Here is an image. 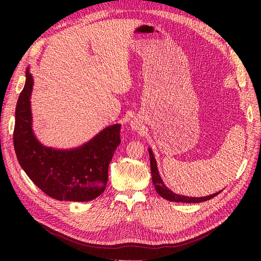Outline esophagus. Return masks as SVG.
I'll list each match as a JSON object with an SVG mask.
<instances>
[{
	"mask_svg": "<svg viewBox=\"0 0 261 261\" xmlns=\"http://www.w3.org/2000/svg\"><path fill=\"white\" fill-rule=\"evenodd\" d=\"M132 127H133V128H137V125H135V124H132Z\"/></svg>",
	"mask_w": 261,
	"mask_h": 261,
	"instance_id": "34e87169",
	"label": "esophagus"
}]
</instances>
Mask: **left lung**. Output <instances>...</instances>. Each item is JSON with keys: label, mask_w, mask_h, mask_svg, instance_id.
<instances>
[{"label": "left lung", "mask_w": 261, "mask_h": 261, "mask_svg": "<svg viewBox=\"0 0 261 261\" xmlns=\"http://www.w3.org/2000/svg\"><path fill=\"white\" fill-rule=\"evenodd\" d=\"M149 155H150V168H151V175H152V183L155 187L156 193L159 194L162 198L170 200V201H175V202H188V203H196V202H201V201H206L209 199H212L213 197L220 194L221 192H218L216 194H212L210 196L206 197H188V196H183V195H177L175 193H173L172 191L163 184V180L160 177L159 171H158L156 168V161L154 159V155L151 151V149H148Z\"/></svg>", "instance_id": "obj_1"}]
</instances>
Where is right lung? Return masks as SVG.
<instances>
[{
  "label": "right lung",
  "mask_w": 261,
  "mask_h": 261,
  "mask_svg": "<svg viewBox=\"0 0 261 261\" xmlns=\"http://www.w3.org/2000/svg\"><path fill=\"white\" fill-rule=\"evenodd\" d=\"M34 80L26 70V83L16 105L14 148L22 170L43 193L58 200L89 201L105 192L109 164L121 144V125L101 130L85 145L57 150L37 140L31 127L30 96Z\"/></svg>",
  "instance_id": "right-lung-1"
}]
</instances>
